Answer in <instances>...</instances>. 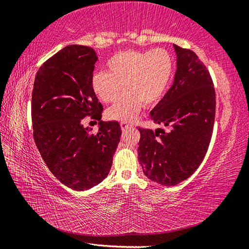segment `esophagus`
<instances>
[{
  "instance_id": "1",
  "label": "esophagus",
  "mask_w": 249,
  "mask_h": 249,
  "mask_svg": "<svg viewBox=\"0 0 249 249\" xmlns=\"http://www.w3.org/2000/svg\"><path fill=\"white\" fill-rule=\"evenodd\" d=\"M128 127H130V124L126 123V122H122V123H121V128H122V130L127 129Z\"/></svg>"
}]
</instances>
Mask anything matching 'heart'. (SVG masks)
<instances>
[{"mask_svg": "<svg viewBox=\"0 0 249 249\" xmlns=\"http://www.w3.org/2000/svg\"><path fill=\"white\" fill-rule=\"evenodd\" d=\"M172 59L162 48L154 50H127L117 53L107 62V72H98L92 79V88L104 103L119 99L124 86L125 94L107 108L111 120L132 121L142 104L157 103L165 92L172 74Z\"/></svg>", "mask_w": 249, "mask_h": 249, "instance_id": "1", "label": "heart"}]
</instances>
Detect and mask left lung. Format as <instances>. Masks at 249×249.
<instances>
[{"mask_svg": "<svg viewBox=\"0 0 249 249\" xmlns=\"http://www.w3.org/2000/svg\"><path fill=\"white\" fill-rule=\"evenodd\" d=\"M174 47L178 57L174 83L150 113V121L161 127H137L142 171L162 185L178 184L199 168L215 119V90L208 68L192 50Z\"/></svg>", "mask_w": 249, "mask_h": 249, "instance_id": "8db88e82", "label": "left lung"}]
</instances>
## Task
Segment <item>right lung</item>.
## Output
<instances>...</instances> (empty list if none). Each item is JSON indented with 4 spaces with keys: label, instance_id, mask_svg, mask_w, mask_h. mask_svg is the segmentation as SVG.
Here are the masks:
<instances>
[{
    "label": "right lung",
    "instance_id": "right-lung-1",
    "mask_svg": "<svg viewBox=\"0 0 249 249\" xmlns=\"http://www.w3.org/2000/svg\"><path fill=\"white\" fill-rule=\"evenodd\" d=\"M94 50L70 45L37 71L32 94L34 140L52 174L67 187L88 190L107 178L122 134L119 122H100L98 133L83 127L100 121L103 107L92 88Z\"/></svg>",
    "mask_w": 249,
    "mask_h": 249
}]
</instances>
